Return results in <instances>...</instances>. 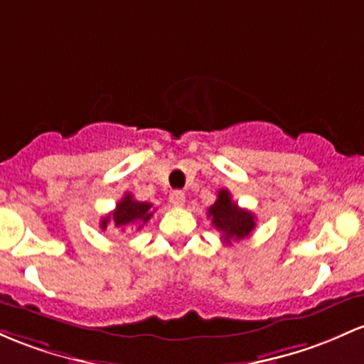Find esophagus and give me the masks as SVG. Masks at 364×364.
Segmentation results:
<instances>
[{
	"label": "esophagus",
	"mask_w": 364,
	"mask_h": 364,
	"mask_svg": "<svg viewBox=\"0 0 364 364\" xmlns=\"http://www.w3.org/2000/svg\"><path fill=\"white\" fill-rule=\"evenodd\" d=\"M169 202L173 203L174 207H183V205H185V202H186L185 193H183V191H179V190L171 191V195H169Z\"/></svg>",
	"instance_id": "1"
}]
</instances>
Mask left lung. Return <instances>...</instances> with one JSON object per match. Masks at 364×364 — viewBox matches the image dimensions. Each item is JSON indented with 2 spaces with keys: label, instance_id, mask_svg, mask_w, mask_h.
<instances>
[{
  "label": "left lung",
  "instance_id": "1",
  "mask_svg": "<svg viewBox=\"0 0 364 364\" xmlns=\"http://www.w3.org/2000/svg\"><path fill=\"white\" fill-rule=\"evenodd\" d=\"M209 218L213 226L221 231V240L231 245L233 240H243L255 230V215L250 210L240 209L231 200L228 190H219L218 200L209 207Z\"/></svg>",
  "mask_w": 364,
  "mask_h": 364
}]
</instances>
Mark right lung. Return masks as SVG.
<instances>
[{"label": "right lung", "mask_w": 364, "mask_h": 364, "mask_svg": "<svg viewBox=\"0 0 364 364\" xmlns=\"http://www.w3.org/2000/svg\"><path fill=\"white\" fill-rule=\"evenodd\" d=\"M151 215H154L151 203L134 200L133 195L126 193L121 200L117 202L115 210H112L109 215H105V218L102 219L100 228H102V230H107V226L112 223L115 228H121V230H126L127 226H138L139 230L145 223H149Z\"/></svg>", "instance_id": "right-lung-1"}]
</instances>
